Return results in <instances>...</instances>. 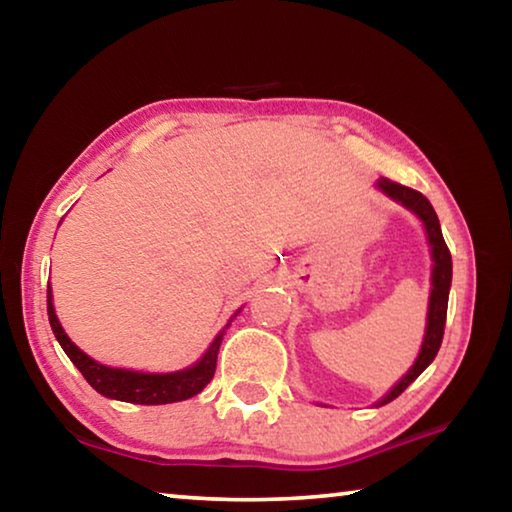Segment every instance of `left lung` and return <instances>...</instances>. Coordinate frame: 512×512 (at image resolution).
I'll return each instance as SVG.
<instances>
[{
  "label": "left lung",
  "instance_id": "obj_1",
  "mask_svg": "<svg viewBox=\"0 0 512 512\" xmlns=\"http://www.w3.org/2000/svg\"><path fill=\"white\" fill-rule=\"evenodd\" d=\"M377 187L384 194L395 198L397 203H402L404 207H409V210H413L420 216L424 228H427V237H429L431 255H433V273H431L433 289H431V298H429L427 334H424L420 357L413 363V368L400 379V384H397L393 391L379 402V406H381V404L393 402L395 397H400L406 388H409L413 381L422 375V370L427 368L433 359H436L440 343H443V334H445L447 300H449V287H452V255H449V248L443 239V232H440L438 216H436V212H433V207L427 201V196H422L420 192H415V189H411V187L393 183V180H388V178H381Z\"/></svg>",
  "mask_w": 512,
  "mask_h": 512
}]
</instances>
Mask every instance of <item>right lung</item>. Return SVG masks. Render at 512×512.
<instances>
[{
    "instance_id": "1",
    "label": "right lung",
    "mask_w": 512,
    "mask_h": 512,
    "mask_svg": "<svg viewBox=\"0 0 512 512\" xmlns=\"http://www.w3.org/2000/svg\"><path fill=\"white\" fill-rule=\"evenodd\" d=\"M47 314H49L51 329H54L60 348L65 350L69 361L81 370V375L94 388V391L110 397V400L133 402V404L183 402L201 393L214 377L216 354H219V348H221L223 332L216 336L214 343L210 345V350L205 352V357L198 361L196 366L180 372H169V375H146V372L101 366V363L90 359L88 354L76 348V345L69 341L65 329L58 323L54 302H51V287H47Z\"/></svg>"
}]
</instances>
